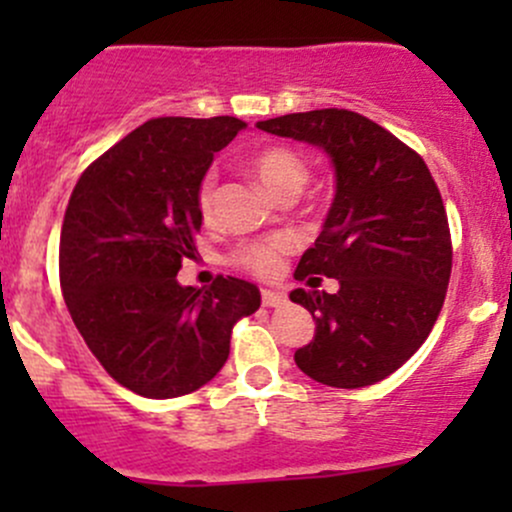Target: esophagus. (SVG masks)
I'll return each instance as SVG.
<instances>
[{"label": "esophagus", "instance_id": "34e87169", "mask_svg": "<svg viewBox=\"0 0 512 512\" xmlns=\"http://www.w3.org/2000/svg\"><path fill=\"white\" fill-rule=\"evenodd\" d=\"M287 302L285 292H277V289H262V304L265 307H282Z\"/></svg>", "mask_w": 512, "mask_h": 512}]
</instances>
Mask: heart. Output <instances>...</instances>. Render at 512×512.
Returning a JSON list of instances; mask_svg holds the SVG:
<instances>
[{
	"mask_svg": "<svg viewBox=\"0 0 512 512\" xmlns=\"http://www.w3.org/2000/svg\"><path fill=\"white\" fill-rule=\"evenodd\" d=\"M252 173L260 180L262 188L272 195V198H285V195H294L297 198L304 190L309 180V170L304 165V160L297 156L289 148H265L252 160ZM213 198H215V178L208 175L200 185L198 193V205L200 213L210 215L213 210ZM287 250V245L282 240L272 242H255V245H247L237 252V265H242L245 270L255 272L260 277H270L280 270V257Z\"/></svg>",
	"mask_w": 512,
	"mask_h": 512,
	"instance_id": "heart-1",
	"label": "heart"
}]
</instances>
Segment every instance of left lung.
I'll use <instances>...</instances> for the list:
<instances>
[{"instance_id":"obj_1","label":"left lung","mask_w":512,"mask_h":512,"mask_svg":"<svg viewBox=\"0 0 512 512\" xmlns=\"http://www.w3.org/2000/svg\"><path fill=\"white\" fill-rule=\"evenodd\" d=\"M260 131L319 148L334 168V200L294 277L334 294L294 289L314 339L294 352L309 379L361 389L394 374L436 324L451 280V232L426 163L379 123L344 108L257 121Z\"/></svg>"}]
</instances>
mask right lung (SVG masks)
I'll return each instance as SVG.
<instances>
[{
  "label": "right lung",
  "mask_w": 512,
  "mask_h": 512,
  "mask_svg": "<svg viewBox=\"0 0 512 512\" xmlns=\"http://www.w3.org/2000/svg\"><path fill=\"white\" fill-rule=\"evenodd\" d=\"M235 116L153 118L86 168L59 245L66 307L86 347L121 386L175 399L215 379L232 324L260 309V289L218 277L183 287L203 225L200 185L213 156L245 131Z\"/></svg>",
  "instance_id": "add662e5"
}]
</instances>
